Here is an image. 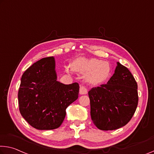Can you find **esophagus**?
I'll list each match as a JSON object with an SVG mask.
<instances>
[{"instance_id":"34e87169","label":"esophagus","mask_w":154,"mask_h":154,"mask_svg":"<svg viewBox=\"0 0 154 154\" xmlns=\"http://www.w3.org/2000/svg\"><path fill=\"white\" fill-rule=\"evenodd\" d=\"M79 93L81 94H86L88 93V90L85 86H80L79 89Z\"/></svg>"}]
</instances>
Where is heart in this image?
<instances>
[{
    "label": "heart",
    "instance_id": "heart-1",
    "mask_svg": "<svg viewBox=\"0 0 154 154\" xmlns=\"http://www.w3.org/2000/svg\"><path fill=\"white\" fill-rule=\"evenodd\" d=\"M72 68L77 71L88 73L87 79L93 84L104 82L111 74V67L109 63L98 59L80 58L73 62ZM66 70L68 72H70L69 68H66Z\"/></svg>",
    "mask_w": 154,
    "mask_h": 154
}]
</instances>
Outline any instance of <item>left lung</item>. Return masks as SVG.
Here are the masks:
<instances>
[{
  "mask_svg": "<svg viewBox=\"0 0 154 154\" xmlns=\"http://www.w3.org/2000/svg\"><path fill=\"white\" fill-rule=\"evenodd\" d=\"M138 85L128 68L117 62L108 83L88 92L92 121L101 130H114L131 120L138 106Z\"/></svg>",
  "mask_w": 154,
  "mask_h": 154,
  "instance_id": "8db88e82",
  "label": "left lung"
}]
</instances>
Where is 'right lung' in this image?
<instances>
[{
    "mask_svg": "<svg viewBox=\"0 0 154 154\" xmlns=\"http://www.w3.org/2000/svg\"><path fill=\"white\" fill-rule=\"evenodd\" d=\"M79 86L57 81L53 57L42 58L23 73L18 90L19 110L26 122L40 130L58 128L66 109L76 101Z\"/></svg>",
    "mask_w": 154,
    "mask_h": 154,
    "instance_id": "1",
    "label": "right lung"
}]
</instances>
